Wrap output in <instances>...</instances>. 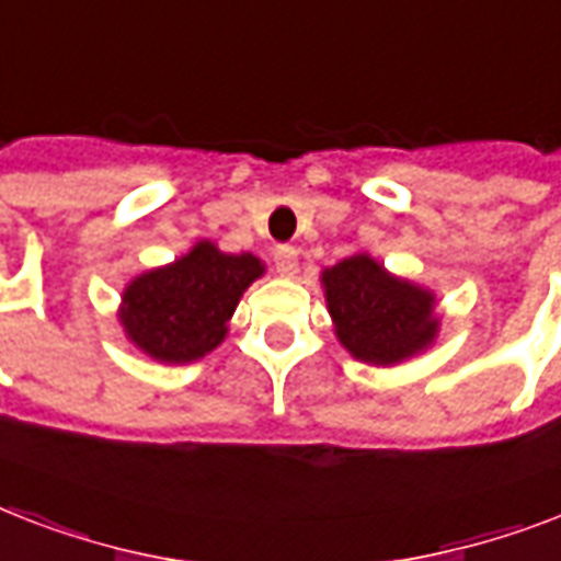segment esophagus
<instances>
[{
	"label": "esophagus",
	"mask_w": 561,
	"mask_h": 561,
	"mask_svg": "<svg viewBox=\"0 0 561 561\" xmlns=\"http://www.w3.org/2000/svg\"><path fill=\"white\" fill-rule=\"evenodd\" d=\"M273 262H276V271H279V276H294V273L299 271V253L288 244L276 247V255H273Z\"/></svg>",
	"instance_id": "1"
}]
</instances>
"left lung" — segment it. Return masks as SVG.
<instances>
[{"mask_svg":"<svg viewBox=\"0 0 561 561\" xmlns=\"http://www.w3.org/2000/svg\"><path fill=\"white\" fill-rule=\"evenodd\" d=\"M334 337L369 367H396L434 346L439 334L436 294L396 276L369 253H352L320 271Z\"/></svg>","mask_w":561,"mask_h":561,"instance_id":"8db88e82","label":"left lung"}]
</instances>
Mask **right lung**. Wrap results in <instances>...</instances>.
I'll return each instance as SVG.
<instances>
[{"instance_id":"right-lung-1","label":"right lung","mask_w":561,"mask_h":561,"mask_svg":"<svg viewBox=\"0 0 561 561\" xmlns=\"http://www.w3.org/2000/svg\"><path fill=\"white\" fill-rule=\"evenodd\" d=\"M253 253H224L201 238L174 262L136 273L122 290L118 325L136 350L157 364H192L229 334L244 290L264 276Z\"/></svg>"}]
</instances>
